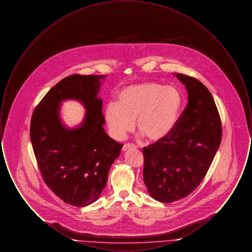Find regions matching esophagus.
I'll use <instances>...</instances> for the list:
<instances>
[{"mask_svg": "<svg viewBox=\"0 0 252 252\" xmlns=\"http://www.w3.org/2000/svg\"><path fill=\"white\" fill-rule=\"evenodd\" d=\"M134 148H136V146L133 144H125L124 146H123V151L126 152V151H127L129 149H134Z\"/></svg>", "mask_w": 252, "mask_h": 252, "instance_id": "34e87169", "label": "esophagus"}]
</instances>
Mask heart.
Here are the masks:
<instances>
[{"label": "heart", "mask_w": 252, "mask_h": 252, "mask_svg": "<svg viewBox=\"0 0 252 252\" xmlns=\"http://www.w3.org/2000/svg\"><path fill=\"white\" fill-rule=\"evenodd\" d=\"M181 105L179 91L173 87L147 82L130 86L118 95L117 105L110 103L105 119L111 135L123 140L134 128L149 141L164 139L174 128Z\"/></svg>", "instance_id": "b5f03b06"}]
</instances>
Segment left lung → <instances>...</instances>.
Wrapping results in <instances>:
<instances>
[{"mask_svg":"<svg viewBox=\"0 0 252 252\" xmlns=\"http://www.w3.org/2000/svg\"><path fill=\"white\" fill-rule=\"evenodd\" d=\"M188 103L172 131L143 149L144 180L150 195L171 203L189 195L203 180L222 139L214 97L196 78L177 73Z\"/></svg>","mask_w":252,"mask_h":252,"instance_id":"obj_1","label":"left lung"}]
</instances>
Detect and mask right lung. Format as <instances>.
<instances>
[{
	"mask_svg": "<svg viewBox=\"0 0 252 252\" xmlns=\"http://www.w3.org/2000/svg\"><path fill=\"white\" fill-rule=\"evenodd\" d=\"M105 77L76 73L63 78L41 99L31 118L30 138L41 177L60 199L75 207L97 200L123 147L103 128L102 100L96 95ZM66 98L80 100L87 110L77 129L61 124L60 102Z\"/></svg>",
	"mask_w": 252,
	"mask_h": 252,
	"instance_id": "right-lung-1",
	"label": "right lung"
}]
</instances>
